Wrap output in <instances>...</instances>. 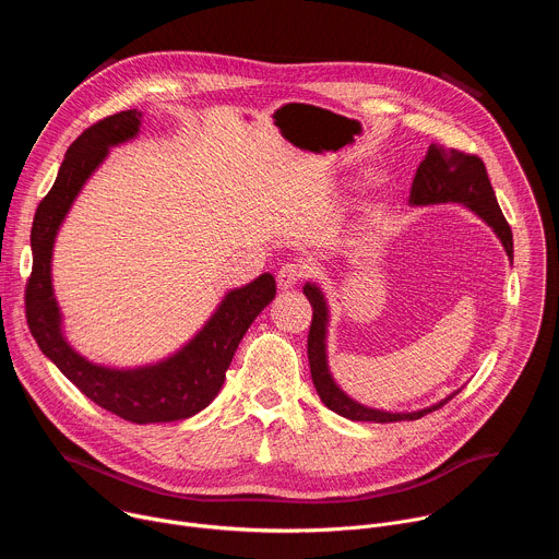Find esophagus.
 I'll use <instances>...</instances> for the list:
<instances>
[{
  "label": "esophagus",
  "mask_w": 559,
  "mask_h": 559,
  "mask_svg": "<svg viewBox=\"0 0 559 559\" xmlns=\"http://www.w3.org/2000/svg\"><path fill=\"white\" fill-rule=\"evenodd\" d=\"M302 278H305V267L298 263H285L276 274L281 289H289V287L298 285Z\"/></svg>",
  "instance_id": "esophagus-1"
}]
</instances>
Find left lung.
<instances>
[{"instance_id": "left-lung-1", "label": "left lung", "mask_w": 559, "mask_h": 559, "mask_svg": "<svg viewBox=\"0 0 559 559\" xmlns=\"http://www.w3.org/2000/svg\"><path fill=\"white\" fill-rule=\"evenodd\" d=\"M409 201L414 205H429V203H464L468 205L477 216H483L500 236V241L513 261V234L511 227L498 205L496 192L491 188L487 168L483 164V158L471 152H462L455 147H444L440 143H431L427 150L425 162L418 166L414 183H412V194ZM309 305H311V325H309V336H307V356H309V369H311V380L313 386L321 395V401L328 405V409L336 412L343 418L358 420V423H401V420H418L442 405L447 401L423 409L414 414H389V412H378L362 407L354 403L352 397H347L336 382L332 380V373L328 369V354H325V328H328V305L325 298L316 285H305L302 287Z\"/></svg>"}]
</instances>
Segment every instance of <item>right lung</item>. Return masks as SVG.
Segmentation results:
<instances>
[{
  "label": "right lung",
  "mask_w": 559,
  "mask_h": 559,
  "mask_svg": "<svg viewBox=\"0 0 559 559\" xmlns=\"http://www.w3.org/2000/svg\"><path fill=\"white\" fill-rule=\"evenodd\" d=\"M141 112L126 110L93 123L66 152L50 192L35 212L31 246L33 272L26 281V321L44 356L102 409L134 423H175L205 409L221 389L234 352L254 318L276 296V281L263 274L225 296L210 323L173 358L141 369H108L88 362L61 336L59 307L50 285L55 234L76 192L104 162L110 145L139 132Z\"/></svg>",
  "instance_id": "obj_1"
}]
</instances>
